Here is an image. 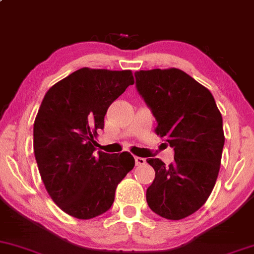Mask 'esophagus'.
<instances>
[{"instance_id": "1", "label": "esophagus", "mask_w": 254, "mask_h": 254, "mask_svg": "<svg viewBox=\"0 0 254 254\" xmlns=\"http://www.w3.org/2000/svg\"><path fill=\"white\" fill-rule=\"evenodd\" d=\"M135 162H136V166H143V165H145V159H143V157L136 156Z\"/></svg>"}]
</instances>
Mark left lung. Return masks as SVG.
I'll return each instance as SVG.
<instances>
[{
    "label": "left lung",
    "instance_id": "8db88e82",
    "mask_svg": "<svg viewBox=\"0 0 254 254\" xmlns=\"http://www.w3.org/2000/svg\"><path fill=\"white\" fill-rule=\"evenodd\" d=\"M136 88L157 122L155 132L174 149L166 166L148 159L155 179L147 203L167 220L196 212L210 196L224 144L222 116L210 90L177 68L135 72Z\"/></svg>",
    "mask_w": 254,
    "mask_h": 254
}]
</instances>
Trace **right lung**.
<instances>
[{
  "label": "right lung",
  "mask_w": 254,
  "mask_h": 254,
  "mask_svg": "<svg viewBox=\"0 0 254 254\" xmlns=\"http://www.w3.org/2000/svg\"><path fill=\"white\" fill-rule=\"evenodd\" d=\"M131 70L81 68L46 92L33 127V149L46 191L80 220L104 214L135 166L127 151L95 153L110 105L133 84Z\"/></svg>",
  "instance_id": "right-lung-1"
}]
</instances>
